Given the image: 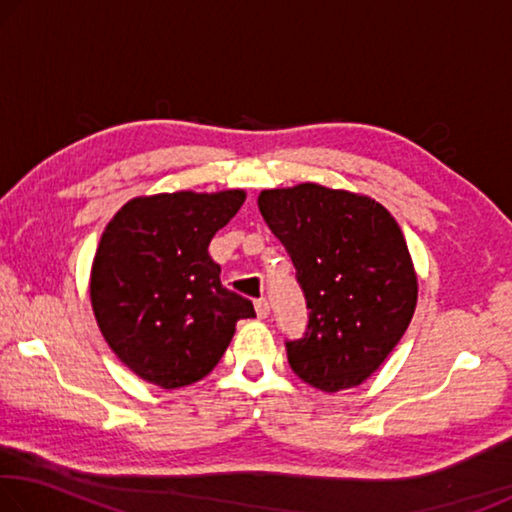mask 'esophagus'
Instances as JSON below:
<instances>
[{
    "mask_svg": "<svg viewBox=\"0 0 512 512\" xmlns=\"http://www.w3.org/2000/svg\"><path fill=\"white\" fill-rule=\"evenodd\" d=\"M255 311L259 318H266L268 314H271V305H268L266 298H259V300H255Z\"/></svg>",
    "mask_w": 512,
    "mask_h": 512,
    "instance_id": "obj_1",
    "label": "esophagus"
}]
</instances>
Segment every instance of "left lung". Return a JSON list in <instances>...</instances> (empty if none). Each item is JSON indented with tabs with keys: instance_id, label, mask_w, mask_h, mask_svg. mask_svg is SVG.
<instances>
[{
	"instance_id": "obj_1",
	"label": "left lung",
	"mask_w": 512,
	"mask_h": 512,
	"mask_svg": "<svg viewBox=\"0 0 512 512\" xmlns=\"http://www.w3.org/2000/svg\"><path fill=\"white\" fill-rule=\"evenodd\" d=\"M259 212L287 248L309 309L289 366L325 393L359 386L409 327L418 277L400 225L368 196L302 183L264 189Z\"/></svg>"
}]
</instances>
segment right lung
Wrapping results in <instances>:
<instances>
[{
    "label": "right lung",
    "mask_w": 512,
    "mask_h": 512,
    "mask_svg": "<svg viewBox=\"0 0 512 512\" xmlns=\"http://www.w3.org/2000/svg\"><path fill=\"white\" fill-rule=\"evenodd\" d=\"M246 194H155L133 198L103 230L90 300L103 339L121 363L160 388L210 375L253 302L221 284L207 253Z\"/></svg>",
    "instance_id": "add662e5"
}]
</instances>
